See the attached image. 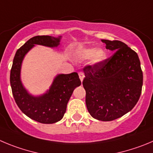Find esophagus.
I'll use <instances>...</instances> for the list:
<instances>
[{
  "instance_id": "esophagus-1",
  "label": "esophagus",
  "mask_w": 153,
  "mask_h": 153,
  "mask_svg": "<svg viewBox=\"0 0 153 153\" xmlns=\"http://www.w3.org/2000/svg\"><path fill=\"white\" fill-rule=\"evenodd\" d=\"M78 75H79L80 80H81V81L82 82V81H83L84 78H85V75H84V73L82 72H78Z\"/></svg>"
}]
</instances>
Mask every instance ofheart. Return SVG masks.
Wrapping results in <instances>:
<instances>
[{
  "label": "heart",
  "instance_id": "1",
  "mask_svg": "<svg viewBox=\"0 0 153 153\" xmlns=\"http://www.w3.org/2000/svg\"><path fill=\"white\" fill-rule=\"evenodd\" d=\"M106 52L103 48H88L81 49L78 53V56L82 60L91 59L92 65H99L106 59Z\"/></svg>",
  "mask_w": 153,
  "mask_h": 153
}]
</instances>
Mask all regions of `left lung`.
Listing matches in <instances>:
<instances>
[{
    "mask_svg": "<svg viewBox=\"0 0 153 153\" xmlns=\"http://www.w3.org/2000/svg\"><path fill=\"white\" fill-rule=\"evenodd\" d=\"M113 55L84 68L87 109L95 119L109 122L123 116L140 97L143 72L137 53L120 41L101 40Z\"/></svg>",
    "mask_w": 153,
    "mask_h": 153,
    "instance_id": "left-lung-1",
    "label": "left lung"
}]
</instances>
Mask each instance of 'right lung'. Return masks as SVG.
<instances>
[{"label":"right lung","instance_id":"add662e5","mask_svg":"<svg viewBox=\"0 0 153 153\" xmlns=\"http://www.w3.org/2000/svg\"><path fill=\"white\" fill-rule=\"evenodd\" d=\"M62 36H35L28 40L16 53L10 71L13 95L20 110L28 118L43 124H53L63 118L67 104L74 90L81 85L77 72L58 74L50 88L41 95L30 94L21 80V68L25 55L35 45L56 48L60 45Z\"/></svg>","mask_w":153,"mask_h":153}]
</instances>
